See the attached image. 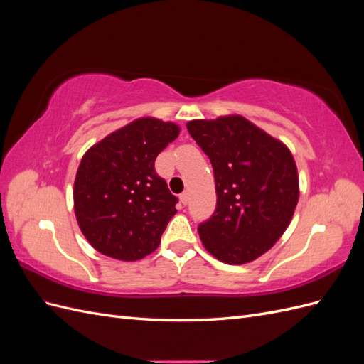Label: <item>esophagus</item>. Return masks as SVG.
I'll return each mask as SVG.
<instances>
[{"label": "esophagus", "instance_id": "1", "mask_svg": "<svg viewBox=\"0 0 364 364\" xmlns=\"http://www.w3.org/2000/svg\"><path fill=\"white\" fill-rule=\"evenodd\" d=\"M179 199H181V203L186 205V203L190 202V196H188V193H182V194L179 196Z\"/></svg>", "mask_w": 364, "mask_h": 364}]
</instances>
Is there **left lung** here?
<instances>
[{
  "mask_svg": "<svg viewBox=\"0 0 364 364\" xmlns=\"http://www.w3.org/2000/svg\"><path fill=\"white\" fill-rule=\"evenodd\" d=\"M186 129L214 170L217 208L197 228L203 246L226 264L257 259L289 228L299 199L290 150L240 115L194 119Z\"/></svg>",
  "mask_w": 364,
  "mask_h": 364,
  "instance_id": "obj_1",
  "label": "left lung"
}]
</instances>
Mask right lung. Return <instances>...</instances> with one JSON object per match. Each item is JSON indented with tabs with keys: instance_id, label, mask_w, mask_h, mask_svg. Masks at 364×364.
Returning <instances> with one entry per match:
<instances>
[{
	"instance_id": "right-lung-1",
	"label": "right lung",
	"mask_w": 364,
	"mask_h": 364,
	"mask_svg": "<svg viewBox=\"0 0 364 364\" xmlns=\"http://www.w3.org/2000/svg\"><path fill=\"white\" fill-rule=\"evenodd\" d=\"M179 126L138 118L87 150L74 182L77 223L106 257L136 261L155 250L176 214L178 197L155 170Z\"/></svg>"
}]
</instances>
